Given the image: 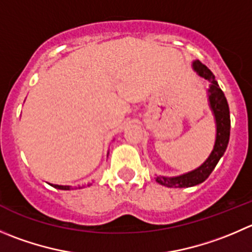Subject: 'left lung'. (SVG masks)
Here are the masks:
<instances>
[{"label":"left lung","mask_w":252,"mask_h":252,"mask_svg":"<svg viewBox=\"0 0 252 252\" xmlns=\"http://www.w3.org/2000/svg\"><path fill=\"white\" fill-rule=\"evenodd\" d=\"M192 67L199 76L209 82L207 96H208L209 108L213 113L214 121H216V143H214L213 150L209 154L208 158L194 170L182 173V175L171 176V177L156 175V182L166 186V187L187 188L204 182L209 177L212 171L216 168L217 163L219 162L228 148L229 136H230V112H229V104L224 96V92L219 87L213 72L206 65L202 64L201 61L194 60L192 63Z\"/></svg>","instance_id":"left-lung-1"}]
</instances>
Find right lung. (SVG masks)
Segmentation results:
<instances>
[{"mask_svg": "<svg viewBox=\"0 0 252 252\" xmlns=\"http://www.w3.org/2000/svg\"><path fill=\"white\" fill-rule=\"evenodd\" d=\"M109 151L107 153V156H108ZM54 188H58V189H64V191H70V189H77V188H82V187H86V185L84 186H79V187H72V186H61V185H51ZM87 186H91V185H87Z\"/></svg>", "mask_w": 252, "mask_h": 252, "instance_id": "add662e5", "label": "right lung"}]
</instances>
